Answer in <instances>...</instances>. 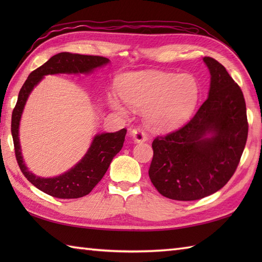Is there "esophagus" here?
<instances>
[{
    "label": "esophagus",
    "mask_w": 262,
    "mask_h": 262,
    "mask_svg": "<svg viewBox=\"0 0 262 262\" xmlns=\"http://www.w3.org/2000/svg\"><path fill=\"white\" fill-rule=\"evenodd\" d=\"M130 137L135 143H144L146 142L148 138L147 135L144 133L143 129H141V128H135V129H133L130 132Z\"/></svg>",
    "instance_id": "1"
}]
</instances>
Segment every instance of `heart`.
Wrapping results in <instances>:
<instances>
[{"label": "heart", "instance_id": "obj_1", "mask_svg": "<svg viewBox=\"0 0 262 262\" xmlns=\"http://www.w3.org/2000/svg\"><path fill=\"white\" fill-rule=\"evenodd\" d=\"M117 90L124 101L135 109H144L147 124L155 130L170 132L190 120L200 98L198 80L191 74L160 71H141L122 74ZM109 104L120 115L126 104L114 96Z\"/></svg>", "mask_w": 262, "mask_h": 262}]
</instances>
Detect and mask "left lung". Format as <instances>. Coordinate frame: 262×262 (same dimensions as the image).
Wrapping results in <instances>:
<instances>
[{"label":"left lung","mask_w":262,"mask_h":262,"mask_svg":"<svg viewBox=\"0 0 262 262\" xmlns=\"http://www.w3.org/2000/svg\"><path fill=\"white\" fill-rule=\"evenodd\" d=\"M203 62L210 74L207 100L187 125L152 144L149 179L164 197L182 202L223 188L236 170L248 137L240 86L214 58Z\"/></svg>","instance_id":"left-lung-1"}]
</instances>
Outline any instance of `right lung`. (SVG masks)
Instances as JSON below:
<instances>
[{"label":"right lung","mask_w":262,"mask_h":262,"mask_svg":"<svg viewBox=\"0 0 262 262\" xmlns=\"http://www.w3.org/2000/svg\"><path fill=\"white\" fill-rule=\"evenodd\" d=\"M110 63V60L101 56H90V55H80L72 53H59L49 58L28 76L25 84L19 92L18 101L12 113L11 121V133H12L15 158L18 161L20 170L25 177L39 190L49 196L71 199L80 198L90 193L97 183L102 179L115 155L118 153L125 142L127 130L125 128L116 133H101L96 134L83 158L71 169L64 173L43 178L36 176L28 169L22 155L19 129L20 120L24 113L27 100L39 83L46 75L54 74H91L100 68H103Z\"/></svg>","instance_id":"right-lung-1"}]
</instances>
